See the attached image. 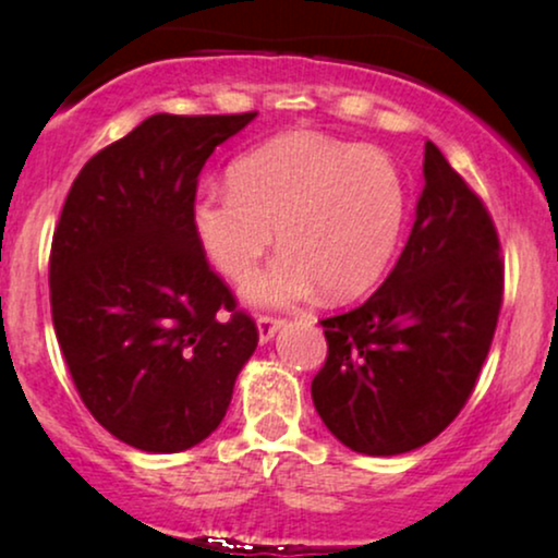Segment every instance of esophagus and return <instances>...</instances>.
<instances>
[{"label":"esophagus","instance_id":"34e87169","mask_svg":"<svg viewBox=\"0 0 558 558\" xmlns=\"http://www.w3.org/2000/svg\"><path fill=\"white\" fill-rule=\"evenodd\" d=\"M286 325V319L283 317H272V315H259L257 317V328H259V341L262 343H267L270 341V338L275 336V332H278L280 328H283Z\"/></svg>","mask_w":558,"mask_h":558}]
</instances>
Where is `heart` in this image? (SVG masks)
Returning a JSON list of instances; mask_svg holds the SVG:
<instances>
[{"label": "heart", "mask_w": 558, "mask_h": 558, "mask_svg": "<svg viewBox=\"0 0 558 558\" xmlns=\"http://www.w3.org/2000/svg\"><path fill=\"white\" fill-rule=\"evenodd\" d=\"M230 191L194 207L204 252L243 283L272 246L283 252L248 286L259 304H286L319 286L330 301L354 299L386 275L407 220V185L377 149L319 133H286L230 165Z\"/></svg>", "instance_id": "1"}]
</instances>
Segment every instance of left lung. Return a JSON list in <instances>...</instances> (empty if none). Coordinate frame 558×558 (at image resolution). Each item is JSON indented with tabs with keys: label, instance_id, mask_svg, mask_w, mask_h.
Returning a JSON list of instances; mask_svg holds the SVG:
<instances>
[{
	"label": "left lung",
	"instance_id": "obj_1",
	"mask_svg": "<svg viewBox=\"0 0 558 558\" xmlns=\"http://www.w3.org/2000/svg\"><path fill=\"white\" fill-rule=\"evenodd\" d=\"M399 262L364 304L319 319L328 360L312 401L351 451L396 457L457 420L488 356L504 301L488 207L433 141Z\"/></svg>",
	"mask_w": 558,
	"mask_h": 558
}]
</instances>
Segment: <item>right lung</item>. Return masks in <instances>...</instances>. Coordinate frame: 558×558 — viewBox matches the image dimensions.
Here are the masks:
<instances>
[{"label":"right lung","instance_id":"1","mask_svg":"<svg viewBox=\"0 0 558 558\" xmlns=\"http://www.w3.org/2000/svg\"><path fill=\"white\" fill-rule=\"evenodd\" d=\"M257 112L151 114L83 165L49 254V301L81 401L149 453L202 444L228 412L257 323L194 228L198 172Z\"/></svg>","mask_w":558,"mask_h":558}]
</instances>
